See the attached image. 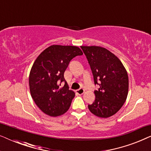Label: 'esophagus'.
<instances>
[{
  "label": "esophagus",
  "instance_id": "obj_1",
  "mask_svg": "<svg viewBox=\"0 0 151 151\" xmlns=\"http://www.w3.org/2000/svg\"><path fill=\"white\" fill-rule=\"evenodd\" d=\"M76 93H77L78 95H82L84 93V90L83 89V88H80V89L78 90H76Z\"/></svg>",
  "mask_w": 151,
  "mask_h": 151
}]
</instances>
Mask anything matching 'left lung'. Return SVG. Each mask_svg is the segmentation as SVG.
<instances>
[{
    "label": "left lung",
    "instance_id": "1",
    "mask_svg": "<svg viewBox=\"0 0 151 151\" xmlns=\"http://www.w3.org/2000/svg\"><path fill=\"white\" fill-rule=\"evenodd\" d=\"M86 55L95 84L96 100L88 108L93 114L102 118L115 115L123 106L129 92V77L124 66L110 51L99 46H80ZM100 80L101 84L97 81Z\"/></svg>",
    "mask_w": 151,
    "mask_h": 151
}]
</instances>
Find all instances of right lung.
Here are the masks:
<instances>
[{"label": "right lung", "mask_w": 151, "mask_h": 151, "mask_svg": "<svg viewBox=\"0 0 151 151\" xmlns=\"http://www.w3.org/2000/svg\"><path fill=\"white\" fill-rule=\"evenodd\" d=\"M83 54L76 46L53 45L45 49L33 64L29 77L31 96L39 109L51 117L63 115L69 110L75 93L69 89L64 73L69 62Z\"/></svg>", "instance_id": "add662e5"}]
</instances>
